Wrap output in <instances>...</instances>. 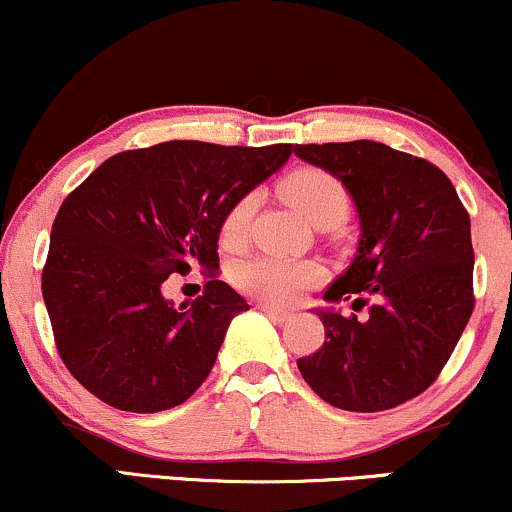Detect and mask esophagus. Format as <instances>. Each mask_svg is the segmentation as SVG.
Instances as JSON below:
<instances>
[{"label":"esophagus","mask_w":512,"mask_h":512,"mask_svg":"<svg viewBox=\"0 0 512 512\" xmlns=\"http://www.w3.org/2000/svg\"><path fill=\"white\" fill-rule=\"evenodd\" d=\"M258 309H261L263 314H266L268 318H273V321H278V323H285V321H290V318H292L290 311H282V309H278V306L258 304Z\"/></svg>","instance_id":"obj_1"}]
</instances>
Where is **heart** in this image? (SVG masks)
Masks as SVG:
<instances>
[{"mask_svg": "<svg viewBox=\"0 0 512 512\" xmlns=\"http://www.w3.org/2000/svg\"><path fill=\"white\" fill-rule=\"evenodd\" d=\"M280 194L292 208H297L314 225L326 220L342 222L347 210H350V198H347L345 186L333 174L318 170V167H302V170L287 174L280 184ZM254 210V194L239 198L227 210L225 220H222V242L227 246L242 242L246 237V230H249ZM321 278L323 268L318 263L297 261V258L285 256H254L232 268V280L239 290H244L251 297L273 306H287L299 302L302 294L309 287H314Z\"/></svg>", "mask_w": 512, "mask_h": 512, "instance_id": "b5f03b06", "label": "heart"}]
</instances>
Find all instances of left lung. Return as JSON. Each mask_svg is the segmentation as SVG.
<instances>
[{"instance_id":"1","label":"left lung","mask_w":512,"mask_h":512,"mask_svg":"<svg viewBox=\"0 0 512 512\" xmlns=\"http://www.w3.org/2000/svg\"><path fill=\"white\" fill-rule=\"evenodd\" d=\"M294 155L333 174L352 196L359 242L323 299H354L364 318L316 309L326 342L299 374L328 405L383 412L424 393L474 309L470 215L436 165L376 141L309 143Z\"/></svg>"}]
</instances>
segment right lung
<instances>
[{
  "mask_svg": "<svg viewBox=\"0 0 512 512\" xmlns=\"http://www.w3.org/2000/svg\"><path fill=\"white\" fill-rule=\"evenodd\" d=\"M292 155L165 141L105 160L54 218L42 299L71 376L124 412L182 405L213 369L230 321L249 309L218 280L220 227L239 198ZM196 262L207 292L174 307L161 282Z\"/></svg>",
  "mask_w": 512,
  "mask_h": 512,
  "instance_id": "obj_1",
  "label": "right lung"
}]
</instances>
